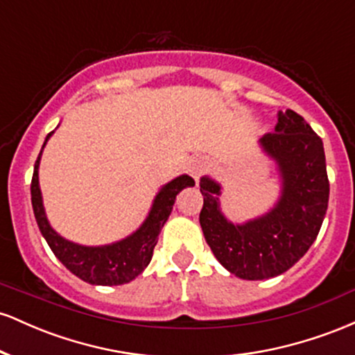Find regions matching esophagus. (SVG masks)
<instances>
[{
  "label": "esophagus",
  "mask_w": 355,
  "mask_h": 355,
  "mask_svg": "<svg viewBox=\"0 0 355 355\" xmlns=\"http://www.w3.org/2000/svg\"><path fill=\"white\" fill-rule=\"evenodd\" d=\"M209 170V160L203 157H197L190 162L189 165V173L193 177V180H198L203 173Z\"/></svg>",
  "instance_id": "esophagus-1"
}]
</instances>
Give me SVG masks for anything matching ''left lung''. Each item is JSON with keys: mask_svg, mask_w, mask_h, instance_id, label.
Instances as JSON below:
<instances>
[{"mask_svg": "<svg viewBox=\"0 0 355 355\" xmlns=\"http://www.w3.org/2000/svg\"><path fill=\"white\" fill-rule=\"evenodd\" d=\"M260 145L279 165L282 195L263 217L235 225L222 215L220 185L203 177L200 225L227 270L245 280L277 277L299 262L319 235L329 203V178L320 137L294 110L279 113L274 133Z\"/></svg>", "mask_w": 355, "mask_h": 355, "instance_id": "obj_1", "label": "left lung"}]
</instances>
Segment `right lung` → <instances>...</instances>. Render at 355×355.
<instances>
[{"instance_id": "add662e5", "label": "right lung", "mask_w": 355, "mask_h": 355, "mask_svg": "<svg viewBox=\"0 0 355 355\" xmlns=\"http://www.w3.org/2000/svg\"><path fill=\"white\" fill-rule=\"evenodd\" d=\"M51 135L53 132L48 133L43 146L46 145L48 138ZM40 158H42V152L38 155L33 178H31V205H33L35 218L40 227V232H42L44 240L50 245L53 254L56 255V259L71 274L93 285L128 284L130 280L140 275L152 260L153 248L158 242V234L162 232V227L165 225L166 218H168L170 211L173 209L175 197L185 187L195 185L193 178L189 177V175L177 177L158 191L148 217L135 234L120 240V242L112 243V245L83 247L60 237L48 223L38 183Z\"/></svg>"}]
</instances>
